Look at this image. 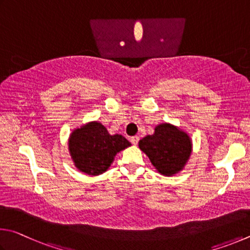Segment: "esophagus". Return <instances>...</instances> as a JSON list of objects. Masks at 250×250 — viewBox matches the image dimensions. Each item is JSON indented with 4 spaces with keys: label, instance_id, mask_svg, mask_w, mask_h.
I'll list each match as a JSON object with an SVG mask.
<instances>
[{
    "label": "esophagus",
    "instance_id": "esophagus-1",
    "mask_svg": "<svg viewBox=\"0 0 250 250\" xmlns=\"http://www.w3.org/2000/svg\"><path fill=\"white\" fill-rule=\"evenodd\" d=\"M130 142H132L133 145H137L138 142H139V136H133V137H130Z\"/></svg>",
    "mask_w": 250,
    "mask_h": 250
}]
</instances>
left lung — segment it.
Here are the masks:
<instances>
[{
    "instance_id": "8db88e82",
    "label": "left lung",
    "mask_w": 250,
    "mask_h": 250,
    "mask_svg": "<svg viewBox=\"0 0 250 250\" xmlns=\"http://www.w3.org/2000/svg\"><path fill=\"white\" fill-rule=\"evenodd\" d=\"M139 148L148 156L158 172L169 177L185 167L190 158L192 144L187 133L165 123L156 126L154 134L141 139Z\"/></svg>"
}]
</instances>
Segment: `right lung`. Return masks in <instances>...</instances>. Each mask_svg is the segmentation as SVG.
Instances as JSON below:
<instances>
[{
	"label": "right lung",
	"mask_w": 250,
	"mask_h": 250,
	"mask_svg": "<svg viewBox=\"0 0 250 250\" xmlns=\"http://www.w3.org/2000/svg\"><path fill=\"white\" fill-rule=\"evenodd\" d=\"M130 146L122 135H109L98 122L74 129L69 138V150L74 166L80 171L98 176L106 171L117 152Z\"/></svg>",
	"instance_id": "obj_1"
}]
</instances>
